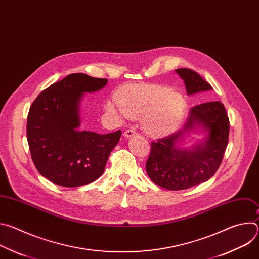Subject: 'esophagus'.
Returning <instances> with one entry per match:
<instances>
[{"mask_svg": "<svg viewBox=\"0 0 259 259\" xmlns=\"http://www.w3.org/2000/svg\"><path fill=\"white\" fill-rule=\"evenodd\" d=\"M136 134H137V132H136V130L133 129V128H129V129L125 130V132H124V136L127 137V138L132 137V136H134V135H136Z\"/></svg>", "mask_w": 259, "mask_h": 259, "instance_id": "obj_1", "label": "esophagus"}]
</instances>
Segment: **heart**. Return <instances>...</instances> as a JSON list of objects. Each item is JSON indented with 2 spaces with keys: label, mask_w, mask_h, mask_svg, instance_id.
Returning a JSON list of instances; mask_svg holds the SVG:
<instances>
[{
  "label": "heart",
  "mask_w": 259,
  "mask_h": 259,
  "mask_svg": "<svg viewBox=\"0 0 259 259\" xmlns=\"http://www.w3.org/2000/svg\"><path fill=\"white\" fill-rule=\"evenodd\" d=\"M107 109L119 118L143 115V129L151 135L163 136L178 126L186 109V100L169 87L136 86L126 90L121 99L109 100Z\"/></svg>",
  "instance_id": "b5f03b06"
}]
</instances>
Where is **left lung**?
Masks as SVG:
<instances>
[{
  "label": "left lung",
  "mask_w": 259,
  "mask_h": 259,
  "mask_svg": "<svg viewBox=\"0 0 259 259\" xmlns=\"http://www.w3.org/2000/svg\"><path fill=\"white\" fill-rule=\"evenodd\" d=\"M189 95L212 89L199 73L191 68L175 69ZM200 124L208 135L192 150L177 144L184 132ZM230 120L225 105L219 101L205 102L190 109L189 119L181 130L152 141L145 169L159 187L170 191L187 190L211 178L223 162L229 142Z\"/></svg>",
  "instance_id": "left-lung-1"
}]
</instances>
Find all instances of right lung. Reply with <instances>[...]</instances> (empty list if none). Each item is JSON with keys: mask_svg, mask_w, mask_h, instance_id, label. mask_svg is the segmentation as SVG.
Returning <instances> with one entry per match:
<instances>
[{"mask_svg": "<svg viewBox=\"0 0 259 259\" xmlns=\"http://www.w3.org/2000/svg\"><path fill=\"white\" fill-rule=\"evenodd\" d=\"M106 79L71 73L43 90L32 102L26 137L40 174L58 186L77 188L96 180L120 141L121 130L108 134L80 131L84 92L101 89Z\"/></svg>", "mask_w": 259, "mask_h": 259, "instance_id": "1", "label": "right lung"}]
</instances>
